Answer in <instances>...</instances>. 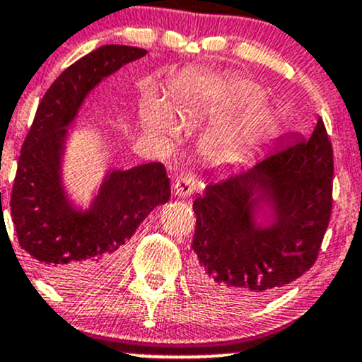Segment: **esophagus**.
<instances>
[{
    "label": "esophagus",
    "instance_id": "obj_1",
    "mask_svg": "<svg viewBox=\"0 0 362 362\" xmlns=\"http://www.w3.org/2000/svg\"><path fill=\"white\" fill-rule=\"evenodd\" d=\"M194 189H196V177L190 172H184L178 175L177 180H175L173 184V192L182 197L190 196V194L194 192Z\"/></svg>",
    "mask_w": 362,
    "mask_h": 362
}]
</instances>
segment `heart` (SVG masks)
Instances as JSON below:
<instances>
[{
	"label": "heart",
	"instance_id": "b5f03b06",
	"mask_svg": "<svg viewBox=\"0 0 362 362\" xmlns=\"http://www.w3.org/2000/svg\"><path fill=\"white\" fill-rule=\"evenodd\" d=\"M263 89L244 77L208 78L202 82H184L173 89V108L184 118L199 115H218L233 111L208 134L204 151L211 160H223L268 123L269 113L261 101ZM142 120L153 132H177L172 108L156 96L142 103Z\"/></svg>",
	"mask_w": 362,
	"mask_h": 362
}]
</instances>
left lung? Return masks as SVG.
I'll list each match as a JSON object with an SVG mask.
<instances>
[{"mask_svg": "<svg viewBox=\"0 0 362 362\" xmlns=\"http://www.w3.org/2000/svg\"><path fill=\"white\" fill-rule=\"evenodd\" d=\"M333 146L323 120L311 137L280 139L249 168L209 180L194 201L192 278L213 300L252 304L316 263L333 206ZM263 205L277 223L256 229Z\"/></svg>", "mask_w": 362, "mask_h": 362, "instance_id": "1", "label": "left lung"}]
</instances>
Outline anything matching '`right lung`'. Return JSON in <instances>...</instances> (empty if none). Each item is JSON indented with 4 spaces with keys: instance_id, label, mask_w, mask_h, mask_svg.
Here are the masks:
<instances>
[{
    "instance_id": "1",
    "label": "right lung",
    "mask_w": 362,
    "mask_h": 362,
    "mask_svg": "<svg viewBox=\"0 0 362 362\" xmlns=\"http://www.w3.org/2000/svg\"><path fill=\"white\" fill-rule=\"evenodd\" d=\"M146 53L142 47L106 45L77 59L46 90L22 144L10 197L11 220L20 247L62 287L93 291L110 281L137 226L172 194L161 163L111 173L86 214L70 208L59 184L66 127L87 93Z\"/></svg>"
}]
</instances>
